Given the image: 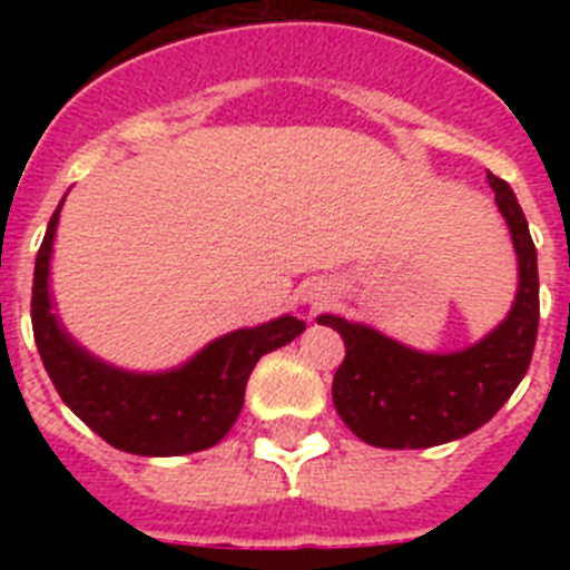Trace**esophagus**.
<instances>
[{"mask_svg": "<svg viewBox=\"0 0 570 570\" xmlns=\"http://www.w3.org/2000/svg\"><path fill=\"white\" fill-rule=\"evenodd\" d=\"M331 296H334V291H331L328 282H308V285L302 288L299 299L305 302V305H311V308H322V305H328Z\"/></svg>", "mask_w": 570, "mask_h": 570, "instance_id": "obj_1", "label": "esophagus"}]
</instances>
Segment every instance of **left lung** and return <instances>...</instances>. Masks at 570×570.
Masks as SVG:
<instances>
[{"instance_id": "1", "label": "left lung", "mask_w": 570, "mask_h": 570, "mask_svg": "<svg viewBox=\"0 0 570 570\" xmlns=\"http://www.w3.org/2000/svg\"><path fill=\"white\" fill-rule=\"evenodd\" d=\"M520 256V291L511 314L476 345L456 354H422L380 331L322 314L345 340L334 374V405L362 442L376 448H434L485 425L531 365L540 325L537 248L511 185L488 174Z\"/></svg>"}]
</instances>
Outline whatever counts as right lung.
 <instances>
[{"instance_id": "add662e5", "label": "right lung", "mask_w": 570, "mask_h": 570, "mask_svg": "<svg viewBox=\"0 0 570 570\" xmlns=\"http://www.w3.org/2000/svg\"><path fill=\"white\" fill-rule=\"evenodd\" d=\"M59 208L50 216L37 254L30 320L42 365L62 402L108 445L136 456H183L216 445L239 416L245 385L259 356L296 340L305 322L279 316L256 328H239L165 374H134L105 365L70 340L50 311L48 274Z\"/></svg>"}]
</instances>
